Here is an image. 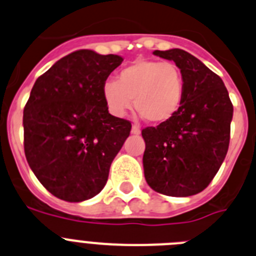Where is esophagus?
Instances as JSON below:
<instances>
[{
  "label": "esophagus",
  "instance_id": "esophagus-1",
  "mask_svg": "<svg viewBox=\"0 0 256 256\" xmlns=\"http://www.w3.org/2000/svg\"><path fill=\"white\" fill-rule=\"evenodd\" d=\"M140 132H142V130H140L139 126L134 125L132 128H131V134H132V135H140Z\"/></svg>",
  "mask_w": 256,
  "mask_h": 256
}]
</instances>
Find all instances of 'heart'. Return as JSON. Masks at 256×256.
Masks as SVG:
<instances>
[{
	"label": "heart",
	"instance_id": "1",
	"mask_svg": "<svg viewBox=\"0 0 256 256\" xmlns=\"http://www.w3.org/2000/svg\"><path fill=\"white\" fill-rule=\"evenodd\" d=\"M104 98L114 116L122 117L131 104L152 124L170 120L184 96L182 70L173 62L140 59L124 68L116 80H107Z\"/></svg>",
	"mask_w": 256,
	"mask_h": 256
}]
</instances>
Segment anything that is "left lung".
Masks as SVG:
<instances>
[{
  "label": "left lung",
  "mask_w": 256,
  "mask_h": 256,
  "mask_svg": "<svg viewBox=\"0 0 256 256\" xmlns=\"http://www.w3.org/2000/svg\"><path fill=\"white\" fill-rule=\"evenodd\" d=\"M152 54L179 66L184 96L170 120L142 131L145 179L162 194H197L211 183L228 154L232 104L221 78L192 54L182 49Z\"/></svg>",
  "instance_id": "left-lung-1"
}]
</instances>
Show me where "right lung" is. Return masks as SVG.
Masks as SVG:
<instances>
[{"instance_id": "obj_1", "label": "right lung", "mask_w": 256, "mask_h": 256, "mask_svg": "<svg viewBox=\"0 0 256 256\" xmlns=\"http://www.w3.org/2000/svg\"><path fill=\"white\" fill-rule=\"evenodd\" d=\"M120 56L82 49L40 76L24 108V149L39 182L66 202L98 194L131 122L108 114L102 88Z\"/></svg>"}]
</instances>
